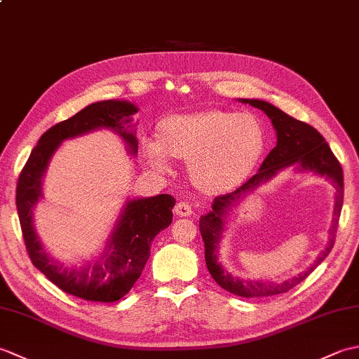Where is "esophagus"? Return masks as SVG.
Returning <instances> with one entry per match:
<instances>
[{
  "label": "esophagus",
  "instance_id": "esophagus-1",
  "mask_svg": "<svg viewBox=\"0 0 359 359\" xmlns=\"http://www.w3.org/2000/svg\"><path fill=\"white\" fill-rule=\"evenodd\" d=\"M174 212L180 217H187V216H191L193 215V210H191V205H189L188 202H184L180 201L177 205L174 207Z\"/></svg>",
  "mask_w": 359,
  "mask_h": 359
}]
</instances>
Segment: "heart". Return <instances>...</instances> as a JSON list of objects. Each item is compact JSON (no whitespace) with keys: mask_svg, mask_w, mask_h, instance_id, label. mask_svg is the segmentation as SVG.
I'll list each match as a JSON object with an SVG mask.
<instances>
[{"mask_svg":"<svg viewBox=\"0 0 359 359\" xmlns=\"http://www.w3.org/2000/svg\"><path fill=\"white\" fill-rule=\"evenodd\" d=\"M265 135L250 114L207 111L163 121L160 140L144 137L143 156L157 171L171 170V157L189 163L194 184L207 193L230 189L261 158Z\"/></svg>","mask_w":359,"mask_h":359,"instance_id":"1","label":"heart"}]
</instances>
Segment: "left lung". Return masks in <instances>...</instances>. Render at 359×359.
<instances>
[{"instance_id":"8db88e82","label":"left lung","mask_w":359,"mask_h":359,"mask_svg":"<svg viewBox=\"0 0 359 359\" xmlns=\"http://www.w3.org/2000/svg\"><path fill=\"white\" fill-rule=\"evenodd\" d=\"M241 102L255 106V108L264 111L269 116L274 131H276V147L265 157L261 168H259V171L253 177H250L236 191L216 197L215 202H212L211 211L201 217L199 230L205 243V261H207L208 271L220 287L226 290V292L242 297L274 296L287 293L288 290L299 284L329 256L334 245V239H337L342 199H344V179H342V168L338 158L333 156L325 139L313 126L290 117L288 114L280 111L269 102L248 100V98H241ZM288 165H294L298 170H313L316 173L325 175L334 182L337 188L330 243L309 271L288 281L270 283L236 278L222 269V264L218 262L217 257V247L222 237L227 211L231 210L233 205L238 203L248 192L254 191L259 184L273 177L278 170L285 169Z\"/></svg>"}]
</instances>
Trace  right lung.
Wrapping results in <instances>:
<instances>
[{
	"instance_id": "add662e5",
	"label": "right lung",
	"mask_w": 359,
	"mask_h": 359,
	"mask_svg": "<svg viewBox=\"0 0 359 359\" xmlns=\"http://www.w3.org/2000/svg\"><path fill=\"white\" fill-rule=\"evenodd\" d=\"M137 111L134 103L120 100L86 106L40 137L18 177L17 210L30 261L58 288L85 301L116 302L133 288L149 257L151 242L172 222L175 199L158 194L128 201L102 256L81 269H67L46 253L34 226V208L43 197V177L53 152L65 140L104 128L117 133L135 156L139 142L128 125Z\"/></svg>"
}]
</instances>
